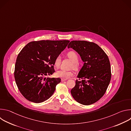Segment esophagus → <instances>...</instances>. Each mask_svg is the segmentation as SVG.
<instances>
[{"label": "esophagus", "mask_w": 131, "mask_h": 131, "mask_svg": "<svg viewBox=\"0 0 131 131\" xmlns=\"http://www.w3.org/2000/svg\"><path fill=\"white\" fill-rule=\"evenodd\" d=\"M66 80H67V79H61L62 81H66Z\"/></svg>", "instance_id": "esophagus-1"}]
</instances>
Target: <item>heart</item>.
<instances>
[{"label": "heart", "instance_id": "1", "mask_svg": "<svg viewBox=\"0 0 131 131\" xmlns=\"http://www.w3.org/2000/svg\"><path fill=\"white\" fill-rule=\"evenodd\" d=\"M67 57L73 63V67L74 68H77V64L78 62V57L76 52L73 51H70L67 53ZM61 62V57L60 55H58L55 58L54 61V65L56 67H59ZM73 71L71 70H66L64 69H60L58 70L55 73L56 76L63 79H68L73 75Z\"/></svg>", "mask_w": 131, "mask_h": 131}]
</instances>
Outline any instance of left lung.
<instances>
[{
  "label": "left lung",
  "mask_w": 131,
  "mask_h": 131,
  "mask_svg": "<svg viewBox=\"0 0 131 131\" xmlns=\"http://www.w3.org/2000/svg\"><path fill=\"white\" fill-rule=\"evenodd\" d=\"M80 56L83 65L80 70L76 85L71 90L73 98L84 105L98 101L105 93L111 79L108 56L97 44L86 41L73 40L68 45Z\"/></svg>",
  "instance_id": "obj_1"
}]
</instances>
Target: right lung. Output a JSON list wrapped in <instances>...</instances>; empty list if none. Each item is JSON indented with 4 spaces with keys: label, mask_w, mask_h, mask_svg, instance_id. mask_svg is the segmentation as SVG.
Returning a JSON list of instances; mask_svg holds the SVG:
<instances>
[{
    "label": "right lung",
    "mask_w": 131,
    "mask_h": 131,
    "mask_svg": "<svg viewBox=\"0 0 131 131\" xmlns=\"http://www.w3.org/2000/svg\"><path fill=\"white\" fill-rule=\"evenodd\" d=\"M69 40H40L27 44L18 54L14 78L17 88L29 101L42 103L54 93L59 78H48L54 72L55 58L67 47Z\"/></svg>",
    "instance_id": "right-lung-1"
}]
</instances>
